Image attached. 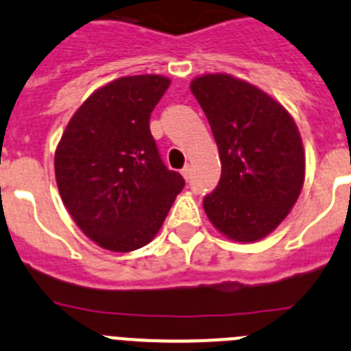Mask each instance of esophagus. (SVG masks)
Wrapping results in <instances>:
<instances>
[{"mask_svg":"<svg viewBox=\"0 0 351 351\" xmlns=\"http://www.w3.org/2000/svg\"><path fill=\"white\" fill-rule=\"evenodd\" d=\"M182 176H183V178H185V180L191 178V166H189V164H187V166H185V168L182 169Z\"/></svg>","mask_w":351,"mask_h":351,"instance_id":"1","label":"esophagus"}]
</instances>
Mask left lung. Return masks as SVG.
<instances>
[{"instance_id": "obj_1", "label": "left lung", "mask_w": 351, "mask_h": 351, "mask_svg": "<svg viewBox=\"0 0 351 351\" xmlns=\"http://www.w3.org/2000/svg\"><path fill=\"white\" fill-rule=\"evenodd\" d=\"M191 90L222 162L219 185L203 199L208 219L234 241L262 239L301 194L304 148L298 125L278 101L230 75L197 77Z\"/></svg>"}]
</instances>
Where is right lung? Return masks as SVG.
<instances>
[{
    "mask_svg": "<svg viewBox=\"0 0 351 351\" xmlns=\"http://www.w3.org/2000/svg\"><path fill=\"white\" fill-rule=\"evenodd\" d=\"M169 84L160 75L110 82L75 112L58 145L62 203L106 250L132 252L152 241L185 185L164 166L150 132V113Z\"/></svg>",
    "mask_w": 351,
    "mask_h": 351,
    "instance_id": "1",
    "label": "right lung"
}]
</instances>
